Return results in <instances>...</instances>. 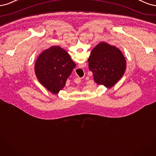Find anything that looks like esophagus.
I'll list each match as a JSON object with an SVG mask.
<instances>
[{
	"mask_svg": "<svg viewBox=\"0 0 156 156\" xmlns=\"http://www.w3.org/2000/svg\"><path fill=\"white\" fill-rule=\"evenodd\" d=\"M79 80H80V79H79Z\"/></svg>",
	"mask_w": 156,
	"mask_h": 156,
	"instance_id": "obj_1",
	"label": "esophagus"
}]
</instances>
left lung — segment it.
I'll return each instance as SVG.
<instances>
[{
  "label": "left lung",
  "mask_w": 156,
  "mask_h": 156,
  "mask_svg": "<svg viewBox=\"0 0 156 156\" xmlns=\"http://www.w3.org/2000/svg\"><path fill=\"white\" fill-rule=\"evenodd\" d=\"M88 62L94 82L108 88L113 87L125 72L126 59L122 52L105 42L93 49Z\"/></svg>",
  "instance_id": "left-lung-1"
}]
</instances>
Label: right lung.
<instances>
[{"label":"right lung","instance_id":"obj_1","mask_svg":"<svg viewBox=\"0 0 156 156\" xmlns=\"http://www.w3.org/2000/svg\"><path fill=\"white\" fill-rule=\"evenodd\" d=\"M75 67L76 65L65 50L53 46L39 55L35 64V72L43 86L57 94L65 86Z\"/></svg>","mask_w":156,"mask_h":156}]
</instances>
